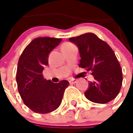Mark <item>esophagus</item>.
Wrapping results in <instances>:
<instances>
[{
	"label": "esophagus",
	"instance_id": "obj_1",
	"mask_svg": "<svg viewBox=\"0 0 133 133\" xmlns=\"http://www.w3.org/2000/svg\"><path fill=\"white\" fill-rule=\"evenodd\" d=\"M69 82H70V84H75V83H76L77 82V80L76 79H71L69 80Z\"/></svg>",
	"mask_w": 133,
	"mask_h": 133
}]
</instances>
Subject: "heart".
I'll return each mask as SVG.
<instances>
[{
    "label": "heart",
    "instance_id": "b5f03b06",
    "mask_svg": "<svg viewBox=\"0 0 133 133\" xmlns=\"http://www.w3.org/2000/svg\"><path fill=\"white\" fill-rule=\"evenodd\" d=\"M69 45H71L70 44H65V45H63V46H69Z\"/></svg>",
    "mask_w": 133,
    "mask_h": 133
}]
</instances>
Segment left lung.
I'll list each match as a JSON object with an SVG mask.
<instances>
[{
  "mask_svg": "<svg viewBox=\"0 0 133 133\" xmlns=\"http://www.w3.org/2000/svg\"><path fill=\"white\" fill-rule=\"evenodd\" d=\"M69 41L79 49V66L91 70L94 80L89 82L84 95L97 104H106L118 94L123 82V73L116 55L108 44L93 33H86Z\"/></svg>",
  "mask_w": 133,
  "mask_h": 133,
  "instance_id": "left-lung-1",
  "label": "left lung"
}]
</instances>
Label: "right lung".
<instances>
[{"label":"right lung","instance_id":"right-lung-1","mask_svg":"<svg viewBox=\"0 0 133 133\" xmlns=\"http://www.w3.org/2000/svg\"><path fill=\"white\" fill-rule=\"evenodd\" d=\"M61 39L39 37L29 43L19 57L16 81L24 104L38 114H47L58 108L69 82L54 83L43 77V70L49 64L50 53Z\"/></svg>","mask_w":133,"mask_h":133}]
</instances>
